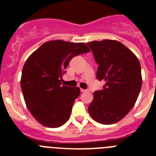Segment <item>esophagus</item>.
Instances as JSON below:
<instances>
[{
    "mask_svg": "<svg viewBox=\"0 0 156 156\" xmlns=\"http://www.w3.org/2000/svg\"><path fill=\"white\" fill-rule=\"evenodd\" d=\"M80 91H81V92H86L87 90H85V89H82V88H81V89H80Z\"/></svg>",
    "mask_w": 156,
    "mask_h": 156,
    "instance_id": "34e87169",
    "label": "esophagus"
}]
</instances>
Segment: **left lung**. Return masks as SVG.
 <instances>
[{
  "mask_svg": "<svg viewBox=\"0 0 156 156\" xmlns=\"http://www.w3.org/2000/svg\"><path fill=\"white\" fill-rule=\"evenodd\" d=\"M98 64L97 79L103 89L94 93L88 107L90 116L101 124H113L126 116L136 103L141 85L140 64L134 54L119 41L88 42Z\"/></svg>",
  "mask_w": 156,
  "mask_h": 156,
  "instance_id": "obj_1",
  "label": "left lung"
}]
</instances>
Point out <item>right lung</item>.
I'll return each instance as SVG.
<instances>
[{"mask_svg":"<svg viewBox=\"0 0 156 156\" xmlns=\"http://www.w3.org/2000/svg\"><path fill=\"white\" fill-rule=\"evenodd\" d=\"M90 51L84 43L55 40L43 44L27 59L20 80L22 91L29 111L41 125L59 127L69 119L80 90L62 86V76L73 58Z\"/></svg>","mask_w":156,"mask_h":156,"instance_id":"add662e5","label":"right lung"}]
</instances>
